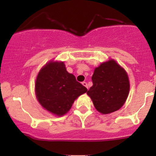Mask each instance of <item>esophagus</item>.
<instances>
[{
  "label": "esophagus",
  "mask_w": 156,
  "mask_h": 156,
  "mask_svg": "<svg viewBox=\"0 0 156 156\" xmlns=\"http://www.w3.org/2000/svg\"><path fill=\"white\" fill-rule=\"evenodd\" d=\"M82 84H83V85L84 86V87H87V89H89V87H88V84H87V82H85V81L82 82Z\"/></svg>",
  "instance_id": "34e87169"
}]
</instances>
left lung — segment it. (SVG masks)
<instances>
[{
  "label": "left lung",
  "instance_id": "obj_1",
  "mask_svg": "<svg viewBox=\"0 0 156 156\" xmlns=\"http://www.w3.org/2000/svg\"><path fill=\"white\" fill-rule=\"evenodd\" d=\"M92 80L93 85L87 94L98 112L110 114L122 106L129 93V80L115 61L110 60L95 68Z\"/></svg>",
  "mask_w": 156,
  "mask_h": 156
}]
</instances>
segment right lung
I'll return each mask as SVG.
<instances>
[{
    "label": "right lung",
    "instance_id": "add662e5",
    "mask_svg": "<svg viewBox=\"0 0 156 156\" xmlns=\"http://www.w3.org/2000/svg\"><path fill=\"white\" fill-rule=\"evenodd\" d=\"M37 98L42 107L62 116L87 89L66 69L64 62H50L39 71L35 83Z\"/></svg>",
    "mask_w": 156,
    "mask_h": 156
}]
</instances>
